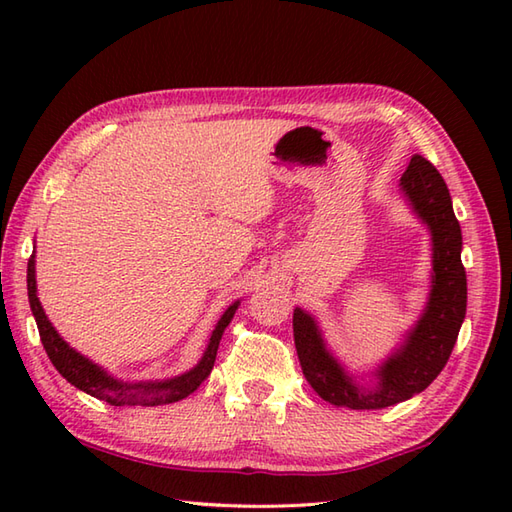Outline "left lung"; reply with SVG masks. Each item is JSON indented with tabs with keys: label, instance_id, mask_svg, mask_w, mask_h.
<instances>
[{
	"label": "left lung",
	"instance_id": "1",
	"mask_svg": "<svg viewBox=\"0 0 512 512\" xmlns=\"http://www.w3.org/2000/svg\"><path fill=\"white\" fill-rule=\"evenodd\" d=\"M400 191L413 215L431 233V286L418 321L405 332L383 363L369 374V385L332 354L317 319L303 308L292 314L299 363L317 394L336 407L385 409L427 389L447 365L466 314V273L462 228L438 169L413 156L400 178Z\"/></svg>",
	"mask_w": 512,
	"mask_h": 512
}]
</instances>
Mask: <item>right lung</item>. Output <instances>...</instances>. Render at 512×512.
Masks as SVG:
<instances>
[{
  "label": "right lung",
  "mask_w": 512,
  "mask_h": 512,
  "mask_svg": "<svg viewBox=\"0 0 512 512\" xmlns=\"http://www.w3.org/2000/svg\"><path fill=\"white\" fill-rule=\"evenodd\" d=\"M28 301H30L32 314H35L41 343L46 347L52 365L59 369V374L76 389H81L85 394H90L99 400L110 402L114 407H158V405H169V402H178L182 398H187L189 394H193V391L198 389L206 378H209L215 356H217V347H220V341H222V334L226 330V325L233 321L239 303H242L237 299L224 310L220 321L215 323V330L211 332L209 345H206L202 358L198 361V365H193L189 369V372L178 374L173 378H165V380H136V383H129V380L112 376L107 369L90 361L88 356L76 352L74 347H70V343L63 341L61 334L54 330V325L48 321L41 301L37 297L35 255H30L28 259Z\"/></svg>",
  "instance_id": "add662e5"
}]
</instances>
